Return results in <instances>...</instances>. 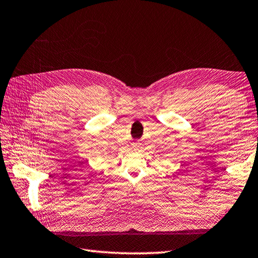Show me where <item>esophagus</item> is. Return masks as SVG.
Returning <instances> with one entry per match:
<instances>
[{
	"label": "esophagus",
	"mask_w": 258,
	"mask_h": 258,
	"mask_svg": "<svg viewBox=\"0 0 258 258\" xmlns=\"http://www.w3.org/2000/svg\"><path fill=\"white\" fill-rule=\"evenodd\" d=\"M133 148H134V149H139V148H140V143H134V144H133Z\"/></svg>",
	"instance_id": "esophagus-1"
}]
</instances>
